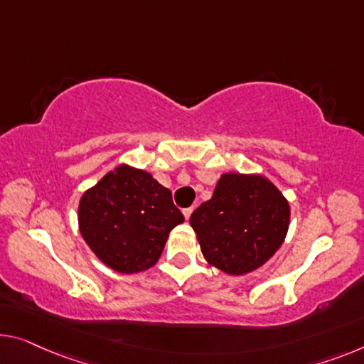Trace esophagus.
Instances as JSON below:
<instances>
[{"instance_id":"esophagus-1","label":"esophagus","mask_w":364,"mask_h":364,"mask_svg":"<svg viewBox=\"0 0 364 364\" xmlns=\"http://www.w3.org/2000/svg\"><path fill=\"white\" fill-rule=\"evenodd\" d=\"M193 210H194V208H186V209H183V214H184V217H186V220L189 219V217H191Z\"/></svg>"}]
</instances>
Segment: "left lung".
Masks as SVG:
<instances>
[{
	"label": "left lung",
	"mask_w": 364,
	"mask_h": 364,
	"mask_svg": "<svg viewBox=\"0 0 364 364\" xmlns=\"http://www.w3.org/2000/svg\"><path fill=\"white\" fill-rule=\"evenodd\" d=\"M289 217V203L267 178L224 173L189 224L210 267L238 276L262 267L283 245Z\"/></svg>",
	"instance_id": "8db88e82"
}]
</instances>
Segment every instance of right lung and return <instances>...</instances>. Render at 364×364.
<instances>
[{"label":"right lung","instance_id":"obj_1","mask_svg":"<svg viewBox=\"0 0 364 364\" xmlns=\"http://www.w3.org/2000/svg\"><path fill=\"white\" fill-rule=\"evenodd\" d=\"M181 222L170 189L129 165L102 176L78 205L85 242L106 267L127 274L154 267L171 229Z\"/></svg>","mask_w":364,"mask_h":364}]
</instances>
